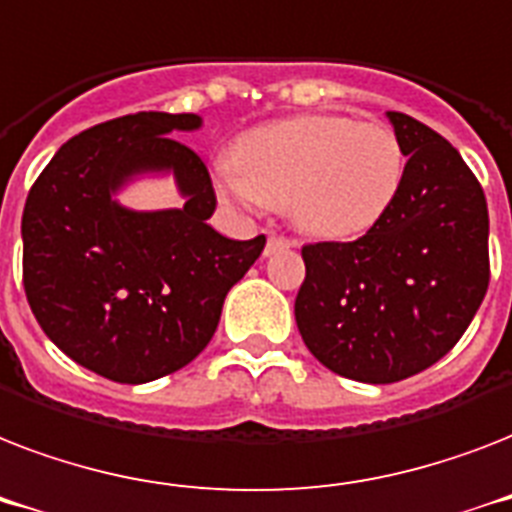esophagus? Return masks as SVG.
<instances>
[{
  "label": "esophagus",
  "instance_id": "34e87169",
  "mask_svg": "<svg viewBox=\"0 0 512 512\" xmlns=\"http://www.w3.org/2000/svg\"><path fill=\"white\" fill-rule=\"evenodd\" d=\"M292 247H297V241L284 239V236H268V244H265V255L271 257V255H276V252H281V249H292Z\"/></svg>",
  "mask_w": 512,
  "mask_h": 512
}]
</instances>
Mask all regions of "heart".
<instances>
[{
    "instance_id": "obj_1",
    "label": "heart",
    "mask_w": 512,
    "mask_h": 512,
    "mask_svg": "<svg viewBox=\"0 0 512 512\" xmlns=\"http://www.w3.org/2000/svg\"><path fill=\"white\" fill-rule=\"evenodd\" d=\"M404 175V146L388 124L308 114L241 135L236 162L220 159L212 183L231 207H287L300 231L350 239L388 215Z\"/></svg>"
}]
</instances>
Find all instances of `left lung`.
Segmentation results:
<instances>
[{
  "label": "left lung",
  "mask_w": 512,
  "mask_h": 512,
  "mask_svg": "<svg viewBox=\"0 0 512 512\" xmlns=\"http://www.w3.org/2000/svg\"><path fill=\"white\" fill-rule=\"evenodd\" d=\"M406 175L393 207L356 241L303 247L297 329L321 364L358 382H398L457 345L489 287V209L460 151L388 111Z\"/></svg>",
  "instance_id": "1"
}]
</instances>
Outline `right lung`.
Returning <instances> with one entry per match:
<instances>
[{"mask_svg":"<svg viewBox=\"0 0 512 512\" xmlns=\"http://www.w3.org/2000/svg\"><path fill=\"white\" fill-rule=\"evenodd\" d=\"M196 114L140 111L58 148L23 209V287L39 327L68 358L140 385L191 364L212 340L225 295L265 236L233 241L207 223L209 172L175 132ZM146 174H172L183 208L138 213L115 199Z\"/></svg>","mask_w":512,"mask_h":512,"instance_id":"obj_1","label":"right lung"}]
</instances>
